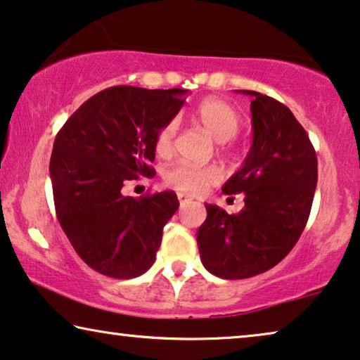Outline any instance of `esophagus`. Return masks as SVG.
Returning a JSON list of instances; mask_svg holds the SVG:
<instances>
[{
  "mask_svg": "<svg viewBox=\"0 0 360 360\" xmlns=\"http://www.w3.org/2000/svg\"><path fill=\"white\" fill-rule=\"evenodd\" d=\"M179 201H180V206H185L186 203H190L191 198H188V196L184 193H179Z\"/></svg>",
  "mask_w": 360,
  "mask_h": 360,
  "instance_id": "obj_1",
  "label": "esophagus"
}]
</instances>
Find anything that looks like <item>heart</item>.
Masks as SVG:
<instances>
[{"label": "heart", "mask_w": 360, "mask_h": 360, "mask_svg": "<svg viewBox=\"0 0 360 360\" xmlns=\"http://www.w3.org/2000/svg\"><path fill=\"white\" fill-rule=\"evenodd\" d=\"M195 120L203 127L206 134L219 142L221 149L228 147L231 139L239 134L243 127V117L239 111L228 101L210 98L200 103L195 110ZM176 132V121L170 120L157 131L154 147L159 155H169L174 147V137ZM221 172L214 165H191L180 162L167 169L164 174V181L170 188H174L185 195H200L211 185L218 184Z\"/></svg>", "instance_id": "heart-1"}]
</instances>
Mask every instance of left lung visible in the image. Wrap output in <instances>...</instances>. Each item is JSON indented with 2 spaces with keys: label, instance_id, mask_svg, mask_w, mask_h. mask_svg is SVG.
I'll return each instance as SVG.
<instances>
[{
  "label": "left lung",
  "instance_id": "1",
  "mask_svg": "<svg viewBox=\"0 0 360 360\" xmlns=\"http://www.w3.org/2000/svg\"><path fill=\"white\" fill-rule=\"evenodd\" d=\"M252 96V146L244 164L223 185L244 195V208L228 214L206 206L196 234L205 269L238 280L277 265L302 236L318 181V159L307 131L283 103L257 91Z\"/></svg>",
  "mask_w": 360,
  "mask_h": 360
}]
</instances>
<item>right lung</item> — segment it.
Wrapping results in <instances>:
<instances>
[{
    "label": "right lung",
    "instance_id": "1",
    "mask_svg": "<svg viewBox=\"0 0 360 360\" xmlns=\"http://www.w3.org/2000/svg\"><path fill=\"white\" fill-rule=\"evenodd\" d=\"M186 90L111 86L86 100L53 141L57 219L75 252L106 277H139L154 264L174 191L132 198L127 181L152 179L155 134L181 110Z\"/></svg>",
    "mask_w": 360,
    "mask_h": 360
}]
</instances>
